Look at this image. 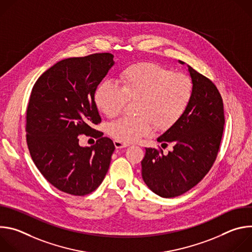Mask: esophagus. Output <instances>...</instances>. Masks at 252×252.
<instances>
[{"instance_id":"34e87169","label":"esophagus","mask_w":252,"mask_h":252,"mask_svg":"<svg viewBox=\"0 0 252 252\" xmlns=\"http://www.w3.org/2000/svg\"><path fill=\"white\" fill-rule=\"evenodd\" d=\"M114 143H115V147H116V149H124V148H126V147H128V146H129L128 143H124V142L119 141V140H115V141H114Z\"/></svg>"}]
</instances>
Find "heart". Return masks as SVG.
I'll use <instances>...</instances> for the list:
<instances>
[{"label":"heart","instance_id":"1","mask_svg":"<svg viewBox=\"0 0 252 252\" xmlns=\"http://www.w3.org/2000/svg\"><path fill=\"white\" fill-rule=\"evenodd\" d=\"M193 95L192 80L156 63H136L125 67L119 84L104 80L94 93L95 106L104 116L119 115L127 100L135 102L136 117L111 122L107 131L116 140L134 142L154 126L166 130L185 115Z\"/></svg>","mask_w":252,"mask_h":252}]
</instances>
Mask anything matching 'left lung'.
Instances as JSON below:
<instances>
[{
	"label": "left lung",
	"instance_id": "obj_1",
	"mask_svg": "<svg viewBox=\"0 0 252 252\" xmlns=\"http://www.w3.org/2000/svg\"><path fill=\"white\" fill-rule=\"evenodd\" d=\"M189 71L193 83L191 101L181 120L158 138L161 147L171 142L173 151L164 155L160 148H149L141 160L143 182L165 198L184 194L207 174L218 158L224 128L218 88L190 65Z\"/></svg>",
	"mask_w": 252,
	"mask_h": 252
}]
</instances>
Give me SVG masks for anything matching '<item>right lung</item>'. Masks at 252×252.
Here are the masks:
<instances>
[{"mask_svg":"<svg viewBox=\"0 0 252 252\" xmlns=\"http://www.w3.org/2000/svg\"><path fill=\"white\" fill-rule=\"evenodd\" d=\"M114 63L110 53L65 59L32 87L26 115L28 149L40 172L63 192L87 195L109 170L115 145L94 128L101 122L94 93ZM80 134L96 138V145L81 147Z\"/></svg>","mask_w":252,"mask_h":252,"instance_id":"obj_1","label":"right lung"}]
</instances>
